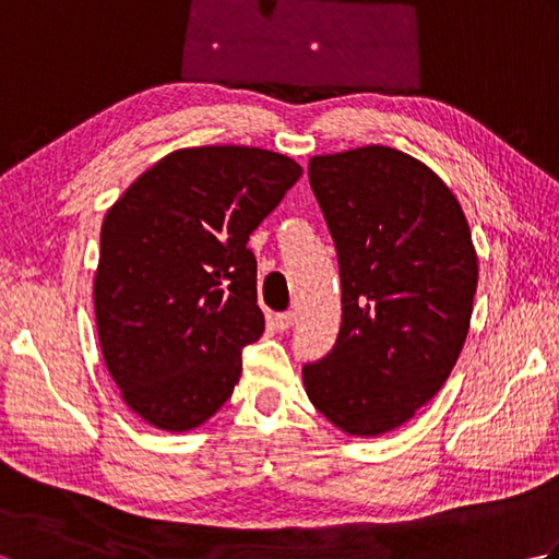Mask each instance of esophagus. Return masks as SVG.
I'll return each mask as SVG.
<instances>
[{"label":"esophagus","instance_id":"34e87169","mask_svg":"<svg viewBox=\"0 0 559 559\" xmlns=\"http://www.w3.org/2000/svg\"><path fill=\"white\" fill-rule=\"evenodd\" d=\"M273 324H276L278 331H288L293 326V312H278L273 317Z\"/></svg>","mask_w":559,"mask_h":559}]
</instances>
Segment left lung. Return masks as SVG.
<instances>
[{
	"instance_id": "obj_1",
	"label": "left lung",
	"mask_w": 559,
	"mask_h": 559,
	"mask_svg": "<svg viewBox=\"0 0 559 559\" xmlns=\"http://www.w3.org/2000/svg\"><path fill=\"white\" fill-rule=\"evenodd\" d=\"M334 237L341 329L302 379L338 430H396L451 374L466 343L478 257L468 221L439 177L406 153L362 146L310 160Z\"/></svg>"
}]
</instances>
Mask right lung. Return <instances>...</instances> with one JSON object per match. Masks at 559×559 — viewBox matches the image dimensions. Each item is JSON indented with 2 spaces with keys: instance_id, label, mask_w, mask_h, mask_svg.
<instances>
[{
  "instance_id": "right-lung-1",
  "label": "right lung",
  "mask_w": 559,
  "mask_h": 559,
  "mask_svg": "<svg viewBox=\"0 0 559 559\" xmlns=\"http://www.w3.org/2000/svg\"><path fill=\"white\" fill-rule=\"evenodd\" d=\"M281 153L182 148L115 201L93 283L100 350L129 408L187 432L233 396L264 334L249 235L300 180Z\"/></svg>"
}]
</instances>
